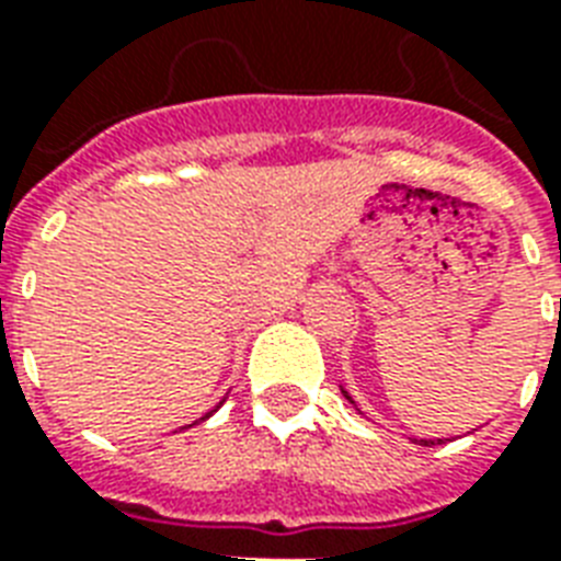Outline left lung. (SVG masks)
<instances>
[{"label": "left lung", "instance_id": "1", "mask_svg": "<svg viewBox=\"0 0 561 561\" xmlns=\"http://www.w3.org/2000/svg\"><path fill=\"white\" fill-rule=\"evenodd\" d=\"M341 392H343V396H346V399H350V404H355V399H352L350 392L343 390V387H341ZM355 408H358V404H355ZM419 443H422V445H427V439H419ZM431 445H434V443H431Z\"/></svg>", "mask_w": 561, "mask_h": 561}]
</instances>
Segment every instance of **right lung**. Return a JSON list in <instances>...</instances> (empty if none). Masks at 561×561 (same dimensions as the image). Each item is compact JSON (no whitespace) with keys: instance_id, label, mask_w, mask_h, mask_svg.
<instances>
[{"instance_id":"right-lung-1","label":"right lung","mask_w":561,"mask_h":561,"mask_svg":"<svg viewBox=\"0 0 561 561\" xmlns=\"http://www.w3.org/2000/svg\"><path fill=\"white\" fill-rule=\"evenodd\" d=\"M218 408H220V404H218ZM218 408H215V410H218ZM215 410H211V413H215ZM211 413H206V416H203V419H209V416H211ZM203 419H201V422H203Z\"/></svg>"}]
</instances>
